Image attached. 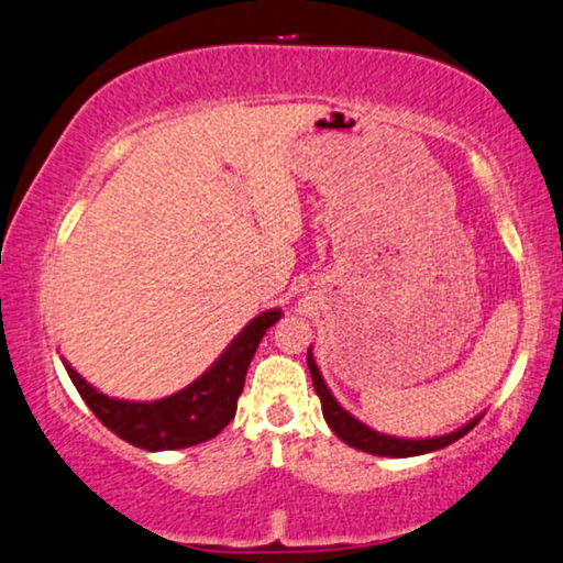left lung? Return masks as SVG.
Returning a JSON list of instances; mask_svg holds the SVG:
<instances>
[{"label":"left lung","instance_id":"1","mask_svg":"<svg viewBox=\"0 0 563 563\" xmlns=\"http://www.w3.org/2000/svg\"><path fill=\"white\" fill-rule=\"evenodd\" d=\"M307 367L311 375V383H314V390L322 400V412L327 426L332 428V432L344 443L357 448V451H365L372 455H385V457H412V455H426L432 451H440V448H448L455 440H461L465 432L475 428L483 415L473 418L471 422H465L463 428H457L453 432H445V435H435V438H395V435H385V432H377L367 428L365 422H360L354 415L342 408L340 402L334 400V395L330 387H327L322 372H319L314 354H311V347L307 352Z\"/></svg>","mask_w":563,"mask_h":563}]
</instances>
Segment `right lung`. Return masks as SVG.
<instances>
[{"instance_id": "add662e5", "label": "right lung", "mask_w": 563, "mask_h": 563, "mask_svg": "<svg viewBox=\"0 0 563 563\" xmlns=\"http://www.w3.org/2000/svg\"><path fill=\"white\" fill-rule=\"evenodd\" d=\"M279 317L282 309L262 311L233 336L229 347L201 377L184 390L153 402L108 397L92 387L70 362L63 360V365L88 408L118 438L153 453L180 451L216 438L233 420L258 342Z\"/></svg>"}]
</instances>
